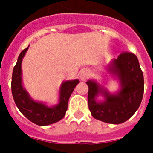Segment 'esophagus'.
<instances>
[{
  "mask_svg": "<svg viewBox=\"0 0 153 153\" xmlns=\"http://www.w3.org/2000/svg\"><path fill=\"white\" fill-rule=\"evenodd\" d=\"M79 77H80V79H81L82 81H86L87 78H88V71L86 70H82L80 72Z\"/></svg>",
  "mask_w": 153,
  "mask_h": 153,
  "instance_id": "obj_1",
  "label": "esophagus"
}]
</instances>
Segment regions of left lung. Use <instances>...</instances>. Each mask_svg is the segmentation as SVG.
<instances>
[{
  "instance_id": "1",
  "label": "left lung",
  "mask_w": 153,
  "mask_h": 153,
  "mask_svg": "<svg viewBox=\"0 0 153 153\" xmlns=\"http://www.w3.org/2000/svg\"><path fill=\"white\" fill-rule=\"evenodd\" d=\"M108 72L118 81L120 89L111 93L94 79L89 87L88 105L91 115L109 124H121L130 118L140 106L144 94V76L137 57L125 52L108 64ZM102 95L104 99H97Z\"/></svg>"
}]
</instances>
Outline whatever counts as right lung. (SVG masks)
Instances as JSON below:
<instances>
[{
  "instance_id": "obj_1",
  "label": "right lung",
  "mask_w": 153,
  "mask_h": 153,
  "mask_svg": "<svg viewBox=\"0 0 153 153\" xmlns=\"http://www.w3.org/2000/svg\"><path fill=\"white\" fill-rule=\"evenodd\" d=\"M28 48L29 46L21 51L13 68L11 83L13 99L20 113L29 121L38 126H48L63 118L68 107L70 97L77 84L79 83V80H67L61 84L59 91V102L55 105L49 106L44 102L35 101L23 86L22 82L21 64Z\"/></svg>"
}]
</instances>
